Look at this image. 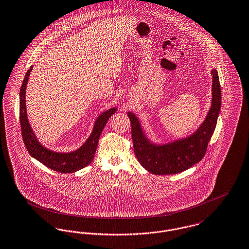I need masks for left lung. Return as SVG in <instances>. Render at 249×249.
Wrapping results in <instances>:
<instances>
[{"label":"left lung","mask_w":249,"mask_h":249,"mask_svg":"<svg viewBox=\"0 0 249 249\" xmlns=\"http://www.w3.org/2000/svg\"><path fill=\"white\" fill-rule=\"evenodd\" d=\"M213 75V103L203 124L192 136L165 146L150 144L140 127L137 117H128L132 124V138L135 156L148 172L155 175H172L182 172L204 157L208 144L216 127L221 107L219 77L215 70Z\"/></svg>","instance_id":"1"}]
</instances>
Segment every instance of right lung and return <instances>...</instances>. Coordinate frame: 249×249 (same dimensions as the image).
Instances as JSON below:
<instances>
[{
    "label": "right lung",
    "instance_id": "add662e5",
    "mask_svg": "<svg viewBox=\"0 0 249 249\" xmlns=\"http://www.w3.org/2000/svg\"><path fill=\"white\" fill-rule=\"evenodd\" d=\"M32 68L33 67H31L29 71L25 74L19 91V122L22 139L30 155L36 158L37 161L42 162L47 167L60 173H72L86 167L94 158L99 139L104 126L106 125L110 117L116 113L117 109H110L98 117L94 126V130L89 136L88 141L79 149L71 153H58L51 151L38 143L30 127L27 119L25 107V89Z\"/></svg>",
    "mask_w": 249,
    "mask_h": 249
}]
</instances>
